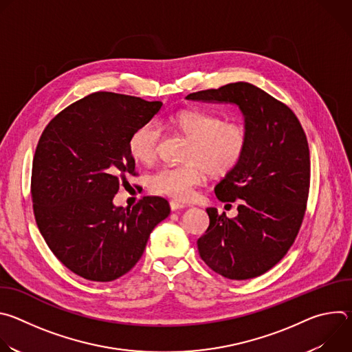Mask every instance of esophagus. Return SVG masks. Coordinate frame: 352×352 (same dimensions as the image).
I'll return each mask as SVG.
<instances>
[{
    "label": "esophagus",
    "instance_id": "obj_1",
    "mask_svg": "<svg viewBox=\"0 0 352 352\" xmlns=\"http://www.w3.org/2000/svg\"><path fill=\"white\" fill-rule=\"evenodd\" d=\"M186 206L184 205V204H179V202H177V200H171L170 202V209L173 210V212H177V210H182V209H185Z\"/></svg>",
    "mask_w": 352,
    "mask_h": 352
}]
</instances>
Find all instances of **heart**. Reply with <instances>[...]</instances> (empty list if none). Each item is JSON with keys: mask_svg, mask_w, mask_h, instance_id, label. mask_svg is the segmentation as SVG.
<instances>
[{"mask_svg": "<svg viewBox=\"0 0 352 352\" xmlns=\"http://www.w3.org/2000/svg\"><path fill=\"white\" fill-rule=\"evenodd\" d=\"M171 126L189 139L181 166H167L148 179L156 195L188 200L196 186L202 185L208 171L214 175L231 173L242 162L248 144V129L234 121L204 110H182L171 116ZM163 129L156 120H148L133 129L128 139L129 155L142 164L157 159Z\"/></svg>", "mask_w": 352, "mask_h": 352, "instance_id": "heart-1", "label": "heart"}]
</instances>
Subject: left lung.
<instances>
[{"label":"left lung","instance_id":"obj_1","mask_svg":"<svg viewBox=\"0 0 352 352\" xmlns=\"http://www.w3.org/2000/svg\"><path fill=\"white\" fill-rule=\"evenodd\" d=\"M186 98L238 106L249 133L242 162L214 188L221 202L236 200L238 214L206 209L210 224L197 239L199 255L226 278L258 277L284 258L302 224L311 181L307 135L284 103L248 82Z\"/></svg>","mask_w":352,"mask_h":352}]
</instances>
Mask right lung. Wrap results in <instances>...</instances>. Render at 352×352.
<instances>
[{"label": "right lung", "mask_w": 352, "mask_h": 352, "mask_svg": "<svg viewBox=\"0 0 352 352\" xmlns=\"http://www.w3.org/2000/svg\"><path fill=\"white\" fill-rule=\"evenodd\" d=\"M162 106L96 91L56 116L40 136L32 167L34 219L56 258L86 280L107 283L128 273L170 214L159 196H144L132 209L113 204L125 175H135L128 139Z\"/></svg>", "instance_id": "right-lung-1"}]
</instances>
